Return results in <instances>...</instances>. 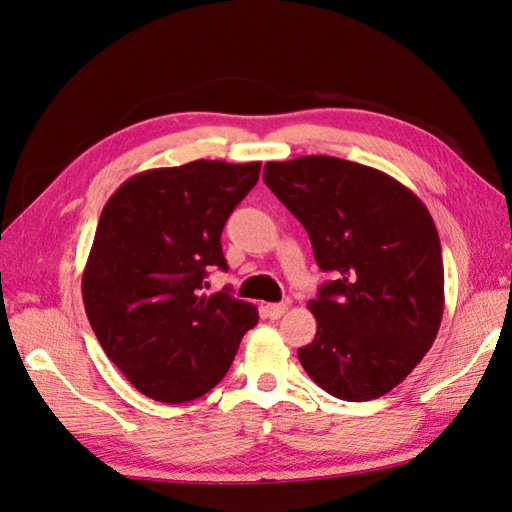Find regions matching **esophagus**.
Returning a JSON list of instances; mask_svg holds the SVG:
<instances>
[{
    "label": "esophagus",
    "instance_id": "34e87169",
    "mask_svg": "<svg viewBox=\"0 0 512 512\" xmlns=\"http://www.w3.org/2000/svg\"><path fill=\"white\" fill-rule=\"evenodd\" d=\"M286 310H288L286 303H268V306H264L268 319H281L286 314Z\"/></svg>",
    "mask_w": 512,
    "mask_h": 512
}]
</instances>
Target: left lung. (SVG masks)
<instances>
[{"mask_svg": "<svg viewBox=\"0 0 512 512\" xmlns=\"http://www.w3.org/2000/svg\"><path fill=\"white\" fill-rule=\"evenodd\" d=\"M264 182L334 275L308 303L317 334L297 350L303 369L334 398L385 396L440 330L444 266L431 213L387 173L334 156L266 162Z\"/></svg>", "mask_w": 512, "mask_h": 512, "instance_id": "obj_1", "label": "left lung"}]
</instances>
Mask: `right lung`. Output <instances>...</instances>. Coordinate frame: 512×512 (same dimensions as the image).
I'll return each instance as SVG.
<instances>
[{
    "label": "right lung",
    "instance_id": "obj_1",
    "mask_svg": "<svg viewBox=\"0 0 512 512\" xmlns=\"http://www.w3.org/2000/svg\"><path fill=\"white\" fill-rule=\"evenodd\" d=\"M262 162L193 160L149 169L107 200L83 270V303L107 358L140 394L169 405L226 376L253 303L202 295L206 268L226 270L222 228Z\"/></svg>",
    "mask_w": 512,
    "mask_h": 512
}]
</instances>
